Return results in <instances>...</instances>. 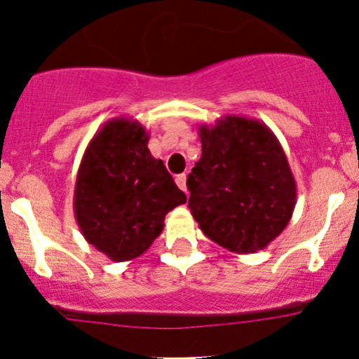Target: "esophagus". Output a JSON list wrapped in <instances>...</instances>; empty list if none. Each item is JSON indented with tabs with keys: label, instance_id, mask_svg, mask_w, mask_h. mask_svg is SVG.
I'll return each mask as SVG.
<instances>
[{
	"label": "esophagus",
	"instance_id": "esophagus-1",
	"mask_svg": "<svg viewBox=\"0 0 359 359\" xmlns=\"http://www.w3.org/2000/svg\"><path fill=\"white\" fill-rule=\"evenodd\" d=\"M186 179H187V177H186V173H180V175H177V177H175V182H177V186H179V187H180V189H182V191H184V193H186V194H187V186H186Z\"/></svg>",
	"mask_w": 359,
	"mask_h": 359
}]
</instances>
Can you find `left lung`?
Wrapping results in <instances>:
<instances>
[{"label": "left lung", "mask_w": 359, "mask_h": 359, "mask_svg": "<svg viewBox=\"0 0 359 359\" xmlns=\"http://www.w3.org/2000/svg\"><path fill=\"white\" fill-rule=\"evenodd\" d=\"M201 158L187 177L189 208L205 236L234 253L266 248L297 203L287 154L269 126L245 116L200 125Z\"/></svg>", "instance_id": "8db88e82"}]
</instances>
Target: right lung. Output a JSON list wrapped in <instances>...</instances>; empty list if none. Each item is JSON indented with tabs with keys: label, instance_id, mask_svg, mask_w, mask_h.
Returning <instances> with one entry per match:
<instances>
[{
	"label": "right lung",
	"instance_id": "add662e5",
	"mask_svg": "<svg viewBox=\"0 0 359 359\" xmlns=\"http://www.w3.org/2000/svg\"><path fill=\"white\" fill-rule=\"evenodd\" d=\"M137 119L114 118L93 135L74 186V217L90 245L114 262L142 255L165 215L186 203Z\"/></svg>",
	"mask_w": 359,
	"mask_h": 359
}]
</instances>
